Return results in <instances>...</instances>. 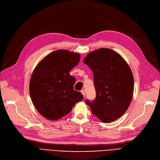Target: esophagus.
<instances>
[{
	"label": "esophagus",
	"instance_id": "obj_1",
	"mask_svg": "<svg viewBox=\"0 0 160 160\" xmlns=\"http://www.w3.org/2000/svg\"><path fill=\"white\" fill-rule=\"evenodd\" d=\"M81 93H82V94L83 95V97H85V91H84V90H82V91H81Z\"/></svg>",
	"mask_w": 160,
	"mask_h": 160
}]
</instances>
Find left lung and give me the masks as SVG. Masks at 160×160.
Here are the masks:
<instances>
[{"label": "left lung", "instance_id": "obj_1", "mask_svg": "<svg viewBox=\"0 0 160 160\" xmlns=\"http://www.w3.org/2000/svg\"><path fill=\"white\" fill-rule=\"evenodd\" d=\"M93 72L96 98L86 103L104 122L115 121L128 108L133 93L132 71L122 57L109 48L89 52L83 60Z\"/></svg>", "mask_w": 160, "mask_h": 160}]
</instances>
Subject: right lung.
<instances>
[{
  "label": "right lung",
  "mask_w": 160,
  "mask_h": 160,
  "mask_svg": "<svg viewBox=\"0 0 160 160\" xmlns=\"http://www.w3.org/2000/svg\"><path fill=\"white\" fill-rule=\"evenodd\" d=\"M80 55L66 50L48 54L36 66L30 81V95L38 112L56 121L68 114L83 98L74 89L75 78L71 70L77 66Z\"/></svg>",
  "instance_id": "1"
}]
</instances>
